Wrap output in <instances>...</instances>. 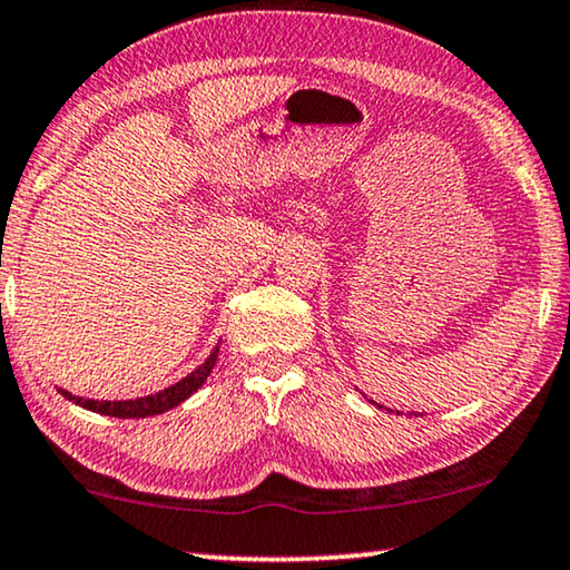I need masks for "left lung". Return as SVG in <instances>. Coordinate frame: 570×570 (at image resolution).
<instances>
[{
    "label": "left lung",
    "mask_w": 570,
    "mask_h": 570,
    "mask_svg": "<svg viewBox=\"0 0 570 570\" xmlns=\"http://www.w3.org/2000/svg\"><path fill=\"white\" fill-rule=\"evenodd\" d=\"M368 402H371V404H376V402H373V399H368ZM376 406H379V410H386L384 404H376ZM389 412H394V410H389ZM396 414H402V412H396ZM412 414H414V417H417V412H410V417H412Z\"/></svg>",
    "instance_id": "left-lung-1"
}]
</instances>
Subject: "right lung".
Segmentation results:
<instances>
[{
  "instance_id": "obj_1",
  "label": "right lung",
  "mask_w": 570,
  "mask_h": 570,
  "mask_svg": "<svg viewBox=\"0 0 570 570\" xmlns=\"http://www.w3.org/2000/svg\"><path fill=\"white\" fill-rule=\"evenodd\" d=\"M217 353H219V343L212 347V353L204 358L202 366L194 368L191 373H186L181 381H176L164 392L148 394V396H138V399H122V402H109V399H83L76 396L66 389H58L68 402L83 406V410L97 412V414H107V417H120V420H140V417H156V414H164L168 410H174L181 402H186L194 392H199L204 381L215 368L217 363Z\"/></svg>"
}]
</instances>
